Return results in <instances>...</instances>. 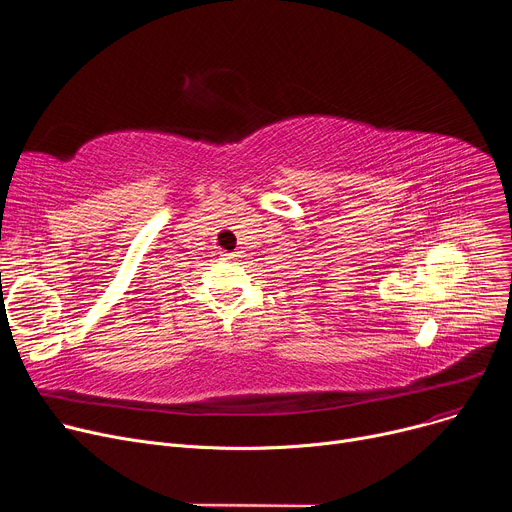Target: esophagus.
I'll return each instance as SVG.
<instances>
[{
    "label": "esophagus",
    "instance_id": "obj_1",
    "mask_svg": "<svg viewBox=\"0 0 512 512\" xmlns=\"http://www.w3.org/2000/svg\"><path fill=\"white\" fill-rule=\"evenodd\" d=\"M235 256H237L235 252H223V254H221V260H223V262H231V260H235Z\"/></svg>",
    "mask_w": 512,
    "mask_h": 512
}]
</instances>
